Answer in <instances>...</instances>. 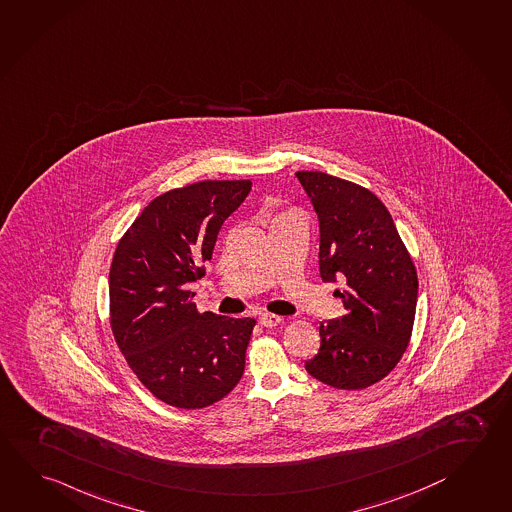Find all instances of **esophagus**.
Here are the masks:
<instances>
[{
	"label": "esophagus",
	"instance_id": "obj_1",
	"mask_svg": "<svg viewBox=\"0 0 512 512\" xmlns=\"http://www.w3.org/2000/svg\"><path fill=\"white\" fill-rule=\"evenodd\" d=\"M260 323L265 328H276V326L281 325V317L276 316V314H263L260 317Z\"/></svg>",
	"mask_w": 512,
	"mask_h": 512
}]
</instances>
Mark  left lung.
<instances>
[{
  "label": "left lung",
  "instance_id": "obj_1",
  "mask_svg": "<svg viewBox=\"0 0 512 512\" xmlns=\"http://www.w3.org/2000/svg\"><path fill=\"white\" fill-rule=\"evenodd\" d=\"M321 231L323 281H343L335 290L344 314L321 323V348L307 372L337 390H364L382 381L408 348L419 279L415 263L372 191L321 171H298Z\"/></svg>",
  "mask_w": 512,
  "mask_h": 512
}]
</instances>
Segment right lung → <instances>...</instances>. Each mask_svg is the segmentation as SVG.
<instances>
[{
	"label": "right lung",
	"mask_w": 512,
	"mask_h": 512,
	"mask_svg": "<svg viewBox=\"0 0 512 512\" xmlns=\"http://www.w3.org/2000/svg\"><path fill=\"white\" fill-rule=\"evenodd\" d=\"M251 180H202L149 202L110 267V326L131 372L158 400L200 409L233 391L256 319L198 312L189 283L205 274L222 223Z\"/></svg>",
	"instance_id": "1"
}]
</instances>
